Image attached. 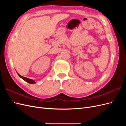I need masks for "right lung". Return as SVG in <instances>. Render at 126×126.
Here are the masks:
<instances>
[{"label":"right lung","mask_w":126,"mask_h":126,"mask_svg":"<svg viewBox=\"0 0 126 126\" xmlns=\"http://www.w3.org/2000/svg\"><path fill=\"white\" fill-rule=\"evenodd\" d=\"M18 76H19V77L20 78H21L22 79H24L25 81H27V82H28L29 83H36V82L35 81H33L32 79H29L28 78H26V77H22V76H21V75H20L19 74H18Z\"/></svg>","instance_id":"add662e5"}]
</instances>
